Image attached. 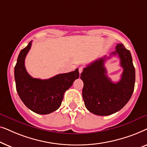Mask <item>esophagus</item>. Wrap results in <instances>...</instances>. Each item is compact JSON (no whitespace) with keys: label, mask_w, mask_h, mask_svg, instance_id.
Here are the masks:
<instances>
[{"label":"esophagus","mask_w":147,"mask_h":147,"mask_svg":"<svg viewBox=\"0 0 147 147\" xmlns=\"http://www.w3.org/2000/svg\"><path fill=\"white\" fill-rule=\"evenodd\" d=\"M83 69H84V67H80L79 68V73H80V74H82V72L83 71Z\"/></svg>","instance_id":"1"}]
</instances>
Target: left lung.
<instances>
[{
  "instance_id": "left-lung-1",
  "label": "left lung",
  "mask_w": 147,
  "mask_h": 147,
  "mask_svg": "<svg viewBox=\"0 0 147 147\" xmlns=\"http://www.w3.org/2000/svg\"><path fill=\"white\" fill-rule=\"evenodd\" d=\"M118 55L123 68L121 79L112 82L107 76L104 62ZM80 78L84 82L82 96L86 108L99 116H108L121 110L129 101L135 83V69L131 53L122 43L117 44L116 51L110 57L100 58L84 67Z\"/></svg>"
}]
</instances>
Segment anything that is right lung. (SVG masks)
<instances>
[{"mask_svg": "<svg viewBox=\"0 0 147 147\" xmlns=\"http://www.w3.org/2000/svg\"><path fill=\"white\" fill-rule=\"evenodd\" d=\"M32 41L20 52L15 67L16 88L20 98L32 111L48 114L57 110L63 99L64 93L80 76L75 71L58 74L47 80L32 78L25 66L26 55L31 49Z\"/></svg>", "mask_w": 147, "mask_h": 147, "instance_id": "obj_1", "label": "right lung"}]
</instances>
